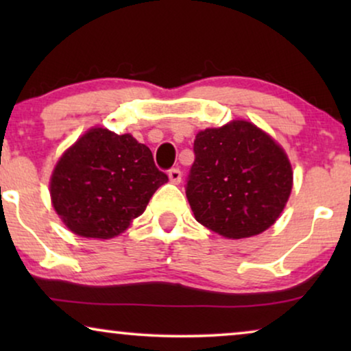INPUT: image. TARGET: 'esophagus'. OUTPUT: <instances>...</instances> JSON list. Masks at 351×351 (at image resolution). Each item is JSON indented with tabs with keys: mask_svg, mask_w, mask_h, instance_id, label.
Returning a JSON list of instances; mask_svg holds the SVG:
<instances>
[{
	"mask_svg": "<svg viewBox=\"0 0 351 351\" xmlns=\"http://www.w3.org/2000/svg\"><path fill=\"white\" fill-rule=\"evenodd\" d=\"M169 182L171 184H174V185H177V184H180V180H182V172L179 171V169H171L169 171Z\"/></svg>",
	"mask_w": 351,
	"mask_h": 351,
	"instance_id": "34e87169",
	"label": "esophagus"
}]
</instances>
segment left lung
Instances as JSON below:
<instances>
[{"label": "left lung", "mask_w": 351, "mask_h": 351, "mask_svg": "<svg viewBox=\"0 0 351 351\" xmlns=\"http://www.w3.org/2000/svg\"><path fill=\"white\" fill-rule=\"evenodd\" d=\"M186 199L196 222L228 239L261 234L280 219L294 172L270 134L247 119H232L195 137Z\"/></svg>", "instance_id": "8db88e82"}]
</instances>
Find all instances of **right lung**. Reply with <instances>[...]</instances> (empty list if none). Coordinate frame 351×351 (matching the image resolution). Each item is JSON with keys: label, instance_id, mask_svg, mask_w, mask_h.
<instances>
[{"label": "right lung", "instance_id": "add662e5", "mask_svg": "<svg viewBox=\"0 0 351 351\" xmlns=\"http://www.w3.org/2000/svg\"><path fill=\"white\" fill-rule=\"evenodd\" d=\"M167 176L150 148L131 134L94 126L57 160L49 180L52 208L71 233L112 239L143 214Z\"/></svg>", "mask_w": 351, "mask_h": 351}]
</instances>
